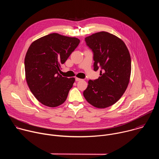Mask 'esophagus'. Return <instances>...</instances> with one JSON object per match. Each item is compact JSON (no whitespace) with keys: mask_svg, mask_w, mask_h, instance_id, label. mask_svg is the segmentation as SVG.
<instances>
[{"mask_svg":"<svg viewBox=\"0 0 159 159\" xmlns=\"http://www.w3.org/2000/svg\"><path fill=\"white\" fill-rule=\"evenodd\" d=\"M82 79H79V78H77V77H76L75 78V80L77 81V82H78V81H80Z\"/></svg>","mask_w":159,"mask_h":159,"instance_id":"34e87169","label":"esophagus"}]
</instances>
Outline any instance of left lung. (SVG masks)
Segmentation results:
<instances>
[{"instance_id": "1", "label": "left lung", "mask_w": 159, "mask_h": 159, "mask_svg": "<svg viewBox=\"0 0 159 159\" xmlns=\"http://www.w3.org/2000/svg\"><path fill=\"white\" fill-rule=\"evenodd\" d=\"M93 53L94 70L100 77L89 80L83 94L87 101L98 108L116 103L128 87L131 74V57L125 43L107 32L94 33L85 38Z\"/></svg>"}]
</instances>
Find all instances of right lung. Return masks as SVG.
Here are the masks:
<instances>
[{"mask_svg": "<svg viewBox=\"0 0 159 159\" xmlns=\"http://www.w3.org/2000/svg\"><path fill=\"white\" fill-rule=\"evenodd\" d=\"M80 43L77 38L52 33L31 43L25 59L26 79L34 97L43 104L57 107L66 99L75 78L59 72Z\"/></svg>", "mask_w": 159, "mask_h": 159, "instance_id": "obj_1", "label": "right lung"}]
</instances>
